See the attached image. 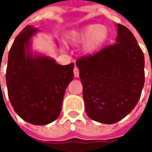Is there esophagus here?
<instances>
[{
  "mask_svg": "<svg viewBox=\"0 0 152 152\" xmlns=\"http://www.w3.org/2000/svg\"><path fill=\"white\" fill-rule=\"evenodd\" d=\"M74 76H75V77H78L79 76V69H78L77 67L74 68Z\"/></svg>",
  "mask_w": 152,
  "mask_h": 152,
  "instance_id": "esophagus-1",
  "label": "esophagus"
}]
</instances>
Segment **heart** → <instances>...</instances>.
I'll use <instances>...</instances> for the list:
<instances>
[{
	"mask_svg": "<svg viewBox=\"0 0 152 152\" xmlns=\"http://www.w3.org/2000/svg\"><path fill=\"white\" fill-rule=\"evenodd\" d=\"M107 36V29L104 25L90 24L80 31L72 32L69 35V40L75 44L84 43L83 51L92 53L106 42Z\"/></svg>",
	"mask_w": 152,
	"mask_h": 152,
	"instance_id": "1",
	"label": "heart"
}]
</instances>
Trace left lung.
I'll list each match as a JSON object with an SVG mask.
<instances>
[{
    "label": "left lung",
    "mask_w": 152,
    "mask_h": 152,
    "mask_svg": "<svg viewBox=\"0 0 152 152\" xmlns=\"http://www.w3.org/2000/svg\"><path fill=\"white\" fill-rule=\"evenodd\" d=\"M116 26L115 44L76 62L85 112L104 124H113L130 113L144 84L143 53L127 27Z\"/></svg>",
    "instance_id": "obj_1"
}]
</instances>
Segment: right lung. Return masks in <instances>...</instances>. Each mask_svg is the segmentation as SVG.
I'll return each mask as SVG.
<instances>
[{"mask_svg": "<svg viewBox=\"0 0 152 152\" xmlns=\"http://www.w3.org/2000/svg\"><path fill=\"white\" fill-rule=\"evenodd\" d=\"M38 31L27 25L15 39L9 53L6 83L15 113L31 124L46 125L61 113L75 63L63 66L50 56L33 53L31 39Z\"/></svg>", "mask_w": 152, "mask_h": 152, "instance_id": "right-lung-1", "label": "right lung"}]
</instances>
